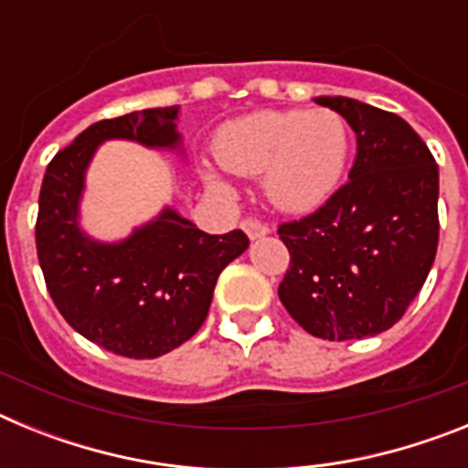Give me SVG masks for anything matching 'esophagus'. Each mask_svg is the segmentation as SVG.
<instances>
[{
	"instance_id": "esophagus-1",
	"label": "esophagus",
	"mask_w": 468,
	"mask_h": 468,
	"mask_svg": "<svg viewBox=\"0 0 468 468\" xmlns=\"http://www.w3.org/2000/svg\"><path fill=\"white\" fill-rule=\"evenodd\" d=\"M241 227H243V231H246L248 234V239H262V237H267V234H270V227L264 225L262 220H258V218H246V220L241 222Z\"/></svg>"
}]
</instances>
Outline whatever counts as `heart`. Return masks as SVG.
I'll use <instances>...</instances> for the list:
<instances>
[{
    "mask_svg": "<svg viewBox=\"0 0 468 468\" xmlns=\"http://www.w3.org/2000/svg\"><path fill=\"white\" fill-rule=\"evenodd\" d=\"M215 156L227 171L262 177L267 198L281 210L316 208L340 183L349 156V126L330 110L255 112L220 128ZM206 183L220 197L231 187L215 171Z\"/></svg>",
    "mask_w": 468,
    "mask_h": 468,
    "instance_id": "1",
    "label": "heart"
}]
</instances>
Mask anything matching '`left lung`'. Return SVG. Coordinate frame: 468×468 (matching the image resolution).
Instances as JSON below:
<instances>
[{
  "label": "left lung",
  "mask_w": 468,
  "mask_h": 468,
  "mask_svg": "<svg viewBox=\"0 0 468 468\" xmlns=\"http://www.w3.org/2000/svg\"><path fill=\"white\" fill-rule=\"evenodd\" d=\"M356 133L349 180L300 220L281 222L291 264L283 307L321 340H363L399 324L438 248V166L394 112L324 95Z\"/></svg>",
  "instance_id": "obj_1"
}]
</instances>
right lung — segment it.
<instances>
[{
	"label": "right lung",
	"mask_w": 468,
	"mask_h": 468,
	"mask_svg": "<svg viewBox=\"0 0 468 468\" xmlns=\"http://www.w3.org/2000/svg\"><path fill=\"white\" fill-rule=\"evenodd\" d=\"M180 107L102 119L47 166L37 213V258L58 312L86 340L126 358H156L187 342L208 316L218 276L248 248L241 229L206 234L166 208L119 243L80 229L84 173L112 138L177 147Z\"/></svg>",
	"instance_id": "1"
}]
</instances>
